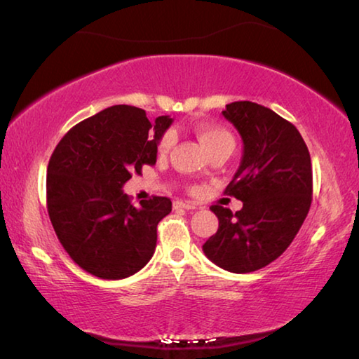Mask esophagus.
<instances>
[{
	"instance_id": "34e87169",
	"label": "esophagus",
	"mask_w": 359,
	"mask_h": 359,
	"mask_svg": "<svg viewBox=\"0 0 359 359\" xmlns=\"http://www.w3.org/2000/svg\"><path fill=\"white\" fill-rule=\"evenodd\" d=\"M174 209L193 210V209H196V205L191 204V203H185V201H174Z\"/></svg>"
}]
</instances>
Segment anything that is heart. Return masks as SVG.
I'll use <instances>...</instances> for the list:
<instances>
[{
	"instance_id": "heart-1",
	"label": "heart",
	"mask_w": 359,
	"mask_h": 359,
	"mask_svg": "<svg viewBox=\"0 0 359 359\" xmlns=\"http://www.w3.org/2000/svg\"><path fill=\"white\" fill-rule=\"evenodd\" d=\"M194 133L201 144L204 145V149L208 151H214L218 149H226V150H233L234 149V137L228 130L222 128V126L212 125V123H201L194 128ZM174 144V136L171 133H166L163 135V137L158 142V154L160 155H166L169 154V150L172 149Z\"/></svg>"
}]
</instances>
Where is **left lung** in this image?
<instances>
[{
    "label": "left lung",
    "instance_id": "1",
    "mask_svg": "<svg viewBox=\"0 0 359 359\" xmlns=\"http://www.w3.org/2000/svg\"><path fill=\"white\" fill-rule=\"evenodd\" d=\"M244 142L241 166L224 193L244 205H212L218 231L203 245L212 263L245 274L277 259L296 238L312 204L311 154L293 123L252 101L222 112Z\"/></svg>",
    "mask_w": 359,
    "mask_h": 359
}]
</instances>
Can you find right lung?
Instances as JSON below:
<instances>
[{
  "label": "right lung",
  "instance_id": "add662e5",
  "mask_svg": "<svg viewBox=\"0 0 359 359\" xmlns=\"http://www.w3.org/2000/svg\"><path fill=\"white\" fill-rule=\"evenodd\" d=\"M172 118L150 123L135 106H112L66 133L47 166V212L66 253L95 277L118 280L141 271L156 247V226L172 209L165 196L139 208L121 187L156 163Z\"/></svg>",
  "mask_w": 359,
  "mask_h": 359
}]
</instances>
